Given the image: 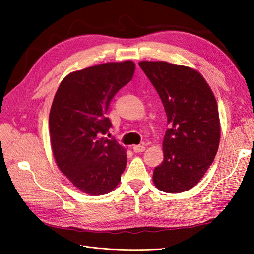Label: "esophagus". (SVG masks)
Instances as JSON below:
<instances>
[{
  "label": "esophagus",
  "mask_w": 254,
  "mask_h": 254,
  "mask_svg": "<svg viewBox=\"0 0 254 254\" xmlns=\"http://www.w3.org/2000/svg\"><path fill=\"white\" fill-rule=\"evenodd\" d=\"M145 145H134L133 146V152L134 153H142L145 150Z\"/></svg>",
  "instance_id": "1"
}]
</instances>
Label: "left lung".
<instances>
[{"mask_svg": "<svg viewBox=\"0 0 254 254\" xmlns=\"http://www.w3.org/2000/svg\"><path fill=\"white\" fill-rule=\"evenodd\" d=\"M166 111L164 160L153 180L160 191L180 193L197 185L216 156L220 127L217 102L195 69L164 61H142Z\"/></svg>", "mask_w": 254, "mask_h": 254, "instance_id": "1", "label": "left lung"}]
</instances>
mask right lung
Wrapping results in <instances>:
<instances>
[{
    "label": "right lung",
    "mask_w": 254,
    "mask_h": 254,
    "mask_svg": "<svg viewBox=\"0 0 254 254\" xmlns=\"http://www.w3.org/2000/svg\"><path fill=\"white\" fill-rule=\"evenodd\" d=\"M132 61L105 63L68 74L53 99L49 127L57 165L67 179L89 195L117 187L127 155L115 138L102 135L112 127L110 102L133 77Z\"/></svg>",
    "instance_id": "1"
}]
</instances>
